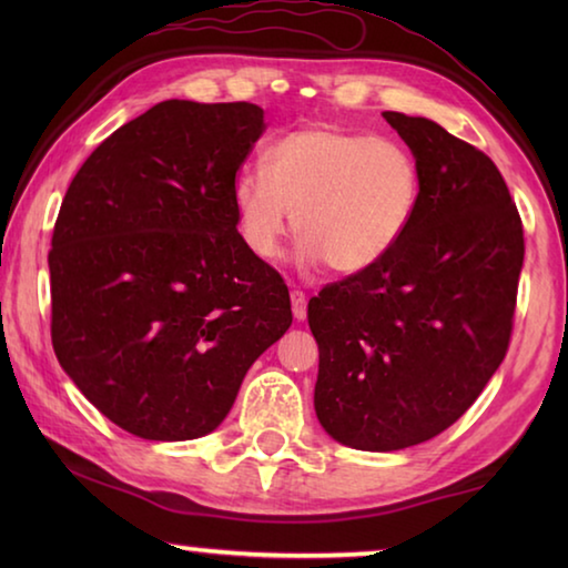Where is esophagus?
I'll use <instances>...</instances> for the list:
<instances>
[{
  "label": "esophagus",
  "mask_w": 568,
  "mask_h": 568,
  "mask_svg": "<svg viewBox=\"0 0 568 568\" xmlns=\"http://www.w3.org/2000/svg\"><path fill=\"white\" fill-rule=\"evenodd\" d=\"M291 303H293V315L297 321H303L307 315V297L303 291H291Z\"/></svg>",
  "instance_id": "34e87169"
}]
</instances>
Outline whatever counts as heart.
I'll return each instance as SVG.
<instances>
[{"label":"heart","instance_id":"b5f03b06","mask_svg":"<svg viewBox=\"0 0 568 568\" xmlns=\"http://www.w3.org/2000/svg\"><path fill=\"white\" fill-rule=\"evenodd\" d=\"M420 190V165L400 140L313 124L281 134L265 168L237 172L233 205L240 235L263 261L281 255L293 213L303 261L355 275L406 237Z\"/></svg>","mask_w":568,"mask_h":568}]
</instances>
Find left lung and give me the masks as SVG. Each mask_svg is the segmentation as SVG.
Wrapping results in <instances>:
<instances>
[{
	"instance_id": "obj_1",
	"label": "left lung",
	"mask_w": 568,
	"mask_h": 568,
	"mask_svg": "<svg viewBox=\"0 0 568 568\" xmlns=\"http://www.w3.org/2000/svg\"><path fill=\"white\" fill-rule=\"evenodd\" d=\"M383 118L420 165L416 220L378 265L307 303L315 413L361 450L423 444L474 406L508 351L524 265L521 215L494 160L426 118Z\"/></svg>"
}]
</instances>
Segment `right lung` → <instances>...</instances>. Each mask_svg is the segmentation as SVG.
I'll use <instances>...</instances> for the list:
<instances>
[{
    "instance_id": "obj_1",
    "label": "right lung",
    "mask_w": 568,
    "mask_h": 568,
    "mask_svg": "<svg viewBox=\"0 0 568 568\" xmlns=\"http://www.w3.org/2000/svg\"><path fill=\"white\" fill-rule=\"evenodd\" d=\"M250 102L165 100L77 170L50 250L52 348L102 416L148 440L215 430L291 328L281 273L237 233Z\"/></svg>"
}]
</instances>
